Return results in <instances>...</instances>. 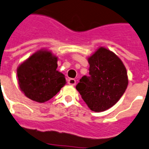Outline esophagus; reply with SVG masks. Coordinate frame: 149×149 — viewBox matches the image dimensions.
Returning <instances> with one entry per match:
<instances>
[{
  "instance_id": "1",
  "label": "esophagus",
  "mask_w": 149,
  "mask_h": 149,
  "mask_svg": "<svg viewBox=\"0 0 149 149\" xmlns=\"http://www.w3.org/2000/svg\"><path fill=\"white\" fill-rule=\"evenodd\" d=\"M68 84H71V85L74 86V85H75L76 84V80L75 79H74V78H70V79H68Z\"/></svg>"
}]
</instances>
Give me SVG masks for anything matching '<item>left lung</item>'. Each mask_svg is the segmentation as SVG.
<instances>
[{"label":"left lung","instance_id":"1","mask_svg":"<svg viewBox=\"0 0 149 149\" xmlns=\"http://www.w3.org/2000/svg\"><path fill=\"white\" fill-rule=\"evenodd\" d=\"M88 60L90 76H83L76 89L92 111H105L126 91V68L116 54L104 47L97 49Z\"/></svg>","mask_w":149,"mask_h":149}]
</instances>
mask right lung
<instances>
[{"instance_id":"1","label":"right lung","mask_w":149,"mask_h":149,"mask_svg":"<svg viewBox=\"0 0 149 149\" xmlns=\"http://www.w3.org/2000/svg\"><path fill=\"white\" fill-rule=\"evenodd\" d=\"M57 61L52 52L40 49L19 65L18 84L26 97L44 103L56 95L66 84L65 75L56 70Z\"/></svg>"}]
</instances>
